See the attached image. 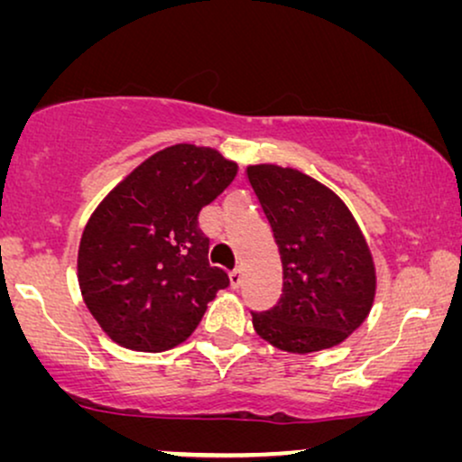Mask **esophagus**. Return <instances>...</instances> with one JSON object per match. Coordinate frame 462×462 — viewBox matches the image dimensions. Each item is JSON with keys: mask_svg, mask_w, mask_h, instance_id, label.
Masks as SVG:
<instances>
[{"mask_svg": "<svg viewBox=\"0 0 462 462\" xmlns=\"http://www.w3.org/2000/svg\"><path fill=\"white\" fill-rule=\"evenodd\" d=\"M229 282H231V289H240V284H242V270H240V267H236V270L231 272Z\"/></svg>", "mask_w": 462, "mask_h": 462, "instance_id": "34e87169", "label": "esophagus"}]
</instances>
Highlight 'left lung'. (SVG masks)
Segmentation results:
<instances>
[{
	"mask_svg": "<svg viewBox=\"0 0 462 462\" xmlns=\"http://www.w3.org/2000/svg\"><path fill=\"white\" fill-rule=\"evenodd\" d=\"M246 175L282 261V295L253 312L254 332L287 353L340 345L366 321L377 289L360 226L338 195L298 169L250 164Z\"/></svg>",
	"mask_w": 462,
	"mask_h": 462,
	"instance_id": "obj_1",
	"label": "left lung"
}]
</instances>
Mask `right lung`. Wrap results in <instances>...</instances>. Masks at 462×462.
<instances>
[{
  "mask_svg": "<svg viewBox=\"0 0 462 462\" xmlns=\"http://www.w3.org/2000/svg\"><path fill=\"white\" fill-rule=\"evenodd\" d=\"M218 150L178 143L141 162L102 199L79 244V287L105 334L167 351L195 332L229 276L209 267L199 212L236 180Z\"/></svg>",
  "mask_w": 462,
  "mask_h": 462,
  "instance_id": "1",
  "label": "right lung"
}]
</instances>
